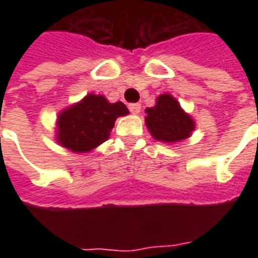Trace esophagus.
I'll list each match as a JSON object with an SVG mask.
<instances>
[{
    "mask_svg": "<svg viewBox=\"0 0 258 258\" xmlns=\"http://www.w3.org/2000/svg\"><path fill=\"white\" fill-rule=\"evenodd\" d=\"M128 109L133 114H138V113L141 112V105L140 103H131L128 106Z\"/></svg>",
    "mask_w": 258,
    "mask_h": 258,
    "instance_id": "esophagus-1",
    "label": "esophagus"
}]
</instances>
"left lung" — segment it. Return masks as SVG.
Here are the masks:
<instances>
[{
    "label": "left lung",
    "mask_w": 258,
    "mask_h": 258,
    "mask_svg": "<svg viewBox=\"0 0 258 258\" xmlns=\"http://www.w3.org/2000/svg\"><path fill=\"white\" fill-rule=\"evenodd\" d=\"M145 124L152 138L164 144H177L189 138L195 131V120L170 94L156 98V105L146 107Z\"/></svg>",
    "instance_id": "obj_1"
}]
</instances>
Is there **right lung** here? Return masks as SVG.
Returning <instances> with one entry per match:
<instances>
[{
	"mask_svg": "<svg viewBox=\"0 0 258 258\" xmlns=\"http://www.w3.org/2000/svg\"><path fill=\"white\" fill-rule=\"evenodd\" d=\"M123 102H109L103 95L87 94L81 101L59 112L55 141L73 153H88L109 140L117 117L127 116Z\"/></svg>",
	"mask_w": 258,
	"mask_h": 258,
	"instance_id": "right-lung-1",
	"label": "right lung"
}]
</instances>
